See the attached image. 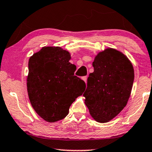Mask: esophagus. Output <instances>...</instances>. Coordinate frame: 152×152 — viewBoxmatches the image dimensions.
<instances>
[{
	"mask_svg": "<svg viewBox=\"0 0 152 152\" xmlns=\"http://www.w3.org/2000/svg\"><path fill=\"white\" fill-rule=\"evenodd\" d=\"M82 79H83V81H85L86 83V81H87V76H83V77L82 78Z\"/></svg>",
	"mask_w": 152,
	"mask_h": 152,
	"instance_id": "34e87169",
	"label": "esophagus"
}]
</instances>
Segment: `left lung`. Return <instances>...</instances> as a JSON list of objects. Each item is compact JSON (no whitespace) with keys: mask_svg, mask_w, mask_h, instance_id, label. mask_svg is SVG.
<instances>
[{"mask_svg":"<svg viewBox=\"0 0 152 152\" xmlns=\"http://www.w3.org/2000/svg\"><path fill=\"white\" fill-rule=\"evenodd\" d=\"M83 96L91 116L107 122L127 105L134 82L132 65L126 56L113 49L99 53L93 62Z\"/></svg>","mask_w":152,"mask_h":152,"instance_id":"left-lung-1","label":"left lung"}]
</instances>
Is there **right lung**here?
Returning a JSON list of instances; mask_svg holds the SVG:
<instances>
[{"label": "right lung", "mask_w": 152, "mask_h": 152, "mask_svg": "<svg viewBox=\"0 0 152 152\" xmlns=\"http://www.w3.org/2000/svg\"><path fill=\"white\" fill-rule=\"evenodd\" d=\"M70 54L60 47H45L30 58L27 93L36 113L49 122L62 120L83 94L86 83L74 76Z\"/></svg>", "instance_id": "obj_1"}]
</instances>
